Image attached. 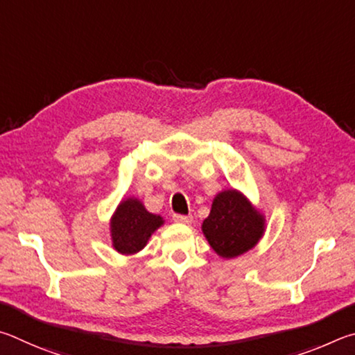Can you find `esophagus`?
<instances>
[{
  "label": "esophagus",
  "mask_w": 355,
  "mask_h": 355,
  "mask_svg": "<svg viewBox=\"0 0 355 355\" xmlns=\"http://www.w3.org/2000/svg\"><path fill=\"white\" fill-rule=\"evenodd\" d=\"M173 220L176 223H181V225H190L191 220H193V216L191 215H181V214H174L173 215Z\"/></svg>",
  "instance_id": "esophagus-1"
}]
</instances>
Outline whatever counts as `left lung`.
<instances>
[{"label": "left lung", "instance_id": "8db88e82", "mask_svg": "<svg viewBox=\"0 0 355 355\" xmlns=\"http://www.w3.org/2000/svg\"><path fill=\"white\" fill-rule=\"evenodd\" d=\"M265 231V218L237 190L215 196L202 232L218 256L232 259L256 246Z\"/></svg>", "mask_w": 355, "mask_h": 355}]
</instances>
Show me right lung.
<instances>
[{
  "label": "right lung",
  "instance_id": "1",
  "mask_svg": "<svg viewBox=\"0 0 355 355\" xmlns=\"http://www.w3.org/2000/svg\"><path fill=\"white\" fill-rule=\"evenodd\" d=\"M162 225V216L149 214L139 200L129 198L121 201L112 216V243L120 254H135L146 246L151 234Z\"/></svg>",
  "mask_w": 355,
  "mask_h": 355
}]
</instances>
